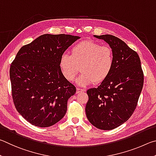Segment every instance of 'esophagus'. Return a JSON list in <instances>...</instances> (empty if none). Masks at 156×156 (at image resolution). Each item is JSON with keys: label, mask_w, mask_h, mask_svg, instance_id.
<instances>
[{"label": "esophagus", "mask_w": 156, "mask_h": 156, "mask_svg": "<svg viewBox=\"0 0 156 156\" xmlns=\"http://www.w3.org/2000/svg\"><path fill=\"white\" fill-rule=\"evenodd\" d=\"M86 90L84 89H81V88H76V93L79 94V93H81V92H85Z\"/></svg>", "instance_id": "1"}]
</instances>
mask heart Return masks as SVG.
<instances>
[{
	"label": "heart",
	"mask_w": 156,
	"mask_h": 156,
	"mask_svg": "<svg viewBox=\"0 0 156 156\" xmlns=\"http://www.w3.org/2000/svg\"><path fill=\"white\" fill-rule=\"evenodd\" d=\"M114 64V54L110 46H101L92 40H84L76 44L71 55L64 53L59 59V67L64 77L68 81L76 80L80 86L103 82L110 75Z\"/></svg>",
	"instance_id": "b5f03b06"
}]
</instances>
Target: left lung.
<instances>
[{
    "instance_id": "8db88e82",
    "label": "left lung",
    "mask_w": 156,
    "mask_h": 156,
    "mask_svg": "<svg viewBox=\"0 0 156 156\" xmlns=\"http://www.w3.org/2000/svg\"><path fill=\"white\" fill-rule=\"evenodd\" d=\"M108 42L114 54L113 69L97 88L87 90L86 113L98 129L111 130L129 119L137 106L144 83L138 53L112 35H94Z\"/></svg>"
}]
</instances>
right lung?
<instances>
[{
    "instance_id": "1",
    "label": "right lung",
    "mask_w": 156,
    "mask_h": 156,
    "mask_svg": "<svg viewBox=\"0 0 156 156\" xmlns=\"http://www.w3.org/2000/svg\"><path fill=\"white\" fill-rule=\"evenodd\" d=\"M71 35L44 34L22 47L12 62L9 75L13 101L23 118L47 127L64 116L76 88L63 76L62 55L80 39Z\"/></svg>"
}]
</instances>
